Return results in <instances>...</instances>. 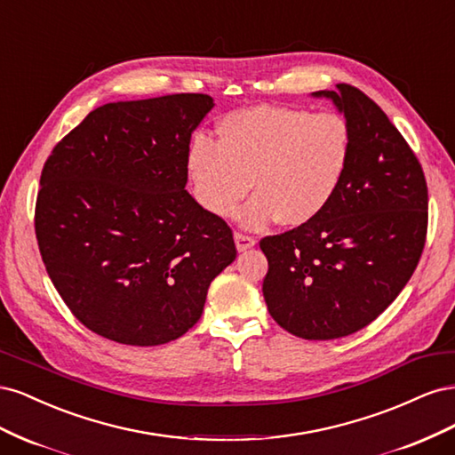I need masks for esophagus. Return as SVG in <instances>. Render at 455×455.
<instances>
[{"instance_id":"esophagus-1","label":"esophagus","mask_w":455,"mask_h":455,"mask_svg":"<svg viewBox=\"0 0 455 455\" xmlns=\"http://www.w3.org/2000/svg\"><path fill=\"white\" fill-rule=\"evenodd\" d=\"M235 244H237V251L243 252V251L252 249V246L256 244V239L251 237V235H246V233L235 231Z\"/></svg>"}]
</instances>
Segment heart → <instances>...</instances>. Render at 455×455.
<instances>
[{
  "label": "heart",
  "mask_w": 455,
  "mask_h": 455,
  "mask_svg": "<svg viewBox=\"0 0 455 455\" xmlns=\"http://www.w3.org/2000/svg\"><path fill=\"white\" fill-rule=\"evenodd\" d=\"M353 134L336 112L254 106L228 114L218 125V144L191 140L186 172L203 209L228 218L254 186L256 196L239 212L246 228L281 218L304 226L319 216L347 174Z\"/></svg>",
  "instance_id": "obj_1"
}]
</instances>
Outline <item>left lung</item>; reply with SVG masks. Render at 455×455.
<instances>
[{
	"label": "left lung",
	"instance_id": "left-lung-1",
	"mask_svg": "<svg viewBox=\"0 0 455 455\" xmlns=\"http://www.w3.org/2000/svg\"><path fill=\"white\" fill-rule=\"evenodd\" d=\"M332 100L353 134V156L334 199L311 222L259 241L269 269V315L304 339H334L368 326L418 267L429 220L416 154L361 89L316 91Z\"/></svg>",
	"mask_w": 455,
	"mask_h": 455
}]
</instances>
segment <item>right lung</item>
I'll return each mask as SVG.
<instances>
[{
  "instance_id": "add662e5",
  "label": "right lung",
  "mask_w": 455,
  "mask_h": 455,
  "mask_svg": "<svg viewBox=\"0 0 455 455\" xmlns=\"http://www.w3.org/2000/svg\"><path fill=\"white\" fill-rule=\"evenodd\" d=\"M212 106L199 92L104 104L47 157L34 216L39 254L94 334L139 347L184 336L235 259L226 220L184 189L191 132Z\"/></svg>"
}]
</instances>
